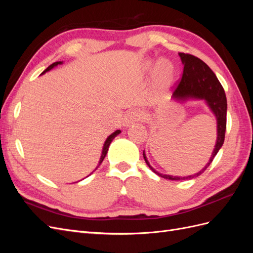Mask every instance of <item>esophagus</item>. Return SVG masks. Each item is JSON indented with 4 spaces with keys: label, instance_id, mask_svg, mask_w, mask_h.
<instances>
[{
    "label": "esophagus",
    "instance_id": "34e87169",
    "mask_svg": "<svg viewBox=\"0 0 253 253\" xmlns=\"http://www.w3.org/2000/svg\"><path fill=\"white\" fill-rule=\"evenodd\" d=\"M142 119L141 114L139 112H136V111H132V112H128L124 120V126H128L129 125L135 124V122H138Z\"/></svg>",
    "mask_w": 253,
    "mask_h": 253
}]
</instances>
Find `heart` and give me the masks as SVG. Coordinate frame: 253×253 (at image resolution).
Segmentation results:
<instances>
[{"mask_svg":"<svg viewBox=\"0 0 253 253\" xmlns=\"http://www.w3.org/2000/svg\"><path fill=\"white\" fill-rule=\"evenodd\" d=\"M158 74H159L160 81L164 82V83H168L170 81V79L172 78V75H173L172 65L170 63H168V62H162L159 65Z\"/></svg>","mask_w":253,"mask_h":253,"instance_id":"obj_1","label":"heart"}]
</instances>
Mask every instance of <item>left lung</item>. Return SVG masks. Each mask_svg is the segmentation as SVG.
<instances>
[{
  "label": "left lung",
  "mask_w": 253,
  "mask_h": 253,
  "mask_svg": "<svg viewBox=\"0 0 253 253\" xmlns=\"http://www.w3.org/2000/svg\"><path fill=\"white\" fill-rule=\"evenodd\" d=\"M179 57L183 64V73L181 79L176 84L173 98L175 100L179 101H186L189 99H201V100L203 99L205 100L217 120V139L209 163L205 166L204 169L194 175L185 176V177L165 175L156 172L149 164L143 151V158L150 169L157 175L170 180L190 179L203 174L207 170V168L210 166L213 158L215 157L224 143L227 125V98L225 90L216 78L215 74L211 71V68L204 61L195 56L190 55V53L179 52Z\"/></svg>",
  "instance_id": "obj_1"
}]
</instances>
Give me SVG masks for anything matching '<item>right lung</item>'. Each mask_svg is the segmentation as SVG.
Returning a JSON list of instances; mask_svg holds the SVG:
<instances>
[{
    "mask_svg": "<svg viewBox=\"0 0 253 253\" xmlns=\"http://www.w3.org/2000/svg\"><path fill=\"white\" fill-rule=\"evenodd\" d=\"M58 64H62V62H61V61H59V62H55V63H52V64H50L47 68H46V70H45L42 74H44V73H46V72H48V71H50L51 70V68H53V67H55V66H57ZM121 133V131H120V129H117V131H115L113 134H111L109 137H108V138H106V140H105V142H104V144H103V149H102V154H101V157H100V160H99V165L97 166V168L99 167V166H100L101 165V163L103 162V159H104V157H105V155H106V153H108V150H109V147H110V144H111V142L113 141V139L115 138V137H116L118 134H120ZM97 168H96V169H97ZM95 169V170H96ZM91 173H93V172H91ZM90 173V174H91ZM89 174V175H90Z\"/></svg>",
    "mask_w": 253,
    "mask_h": 253,
    "instance_id": "right-lung-1",
    "label": "right lung"
}]
</instances>
